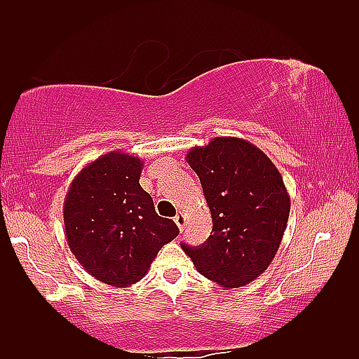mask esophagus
<instances>
[{
	"instance_id": "esophagus-1",
	"label": "esophagus",
	"mask_w": 359,
	"mask_h": 359,
	"mask_svg": "<svg viewBox=\"0 0 359 359\" xmlns=\"http://www.w3.org/2000/svg\"><path fill=\"white\" fill-rule=\"evenodd\" d=\"M174 222H175V224L177 226H179V229H184V226H185V222H187V218H185V215H184V212H179L174 217Z\"/></svg>"
}]
</instances>
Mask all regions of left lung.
<instances>
[{
    "instance_id": "8db88e82",
    "label": "left lung",
    "mask_w": 359,
    "mask_h": 359,
    "mask_svg": "<svg viewBox=\"0 0 359 359\" xmlns=\"http://www.w3.org/2000/svg\"><path fill=\"white\" fill-rule=\"evenodd\" d=\"M198 175L213 228L202 246H187L200 274L226 289L250 284L274 259L287 228L290 197L259 147L240 137H213L187 154Z\"/></svg>"
}]
</instances>
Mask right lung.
Returning a JSON list of instances; mask_svg holds the SVG:
<instances>
[{
    "instance_id": "right-lung-1",
    "label": "right lung",
    "mask_w": 359,
    "mask_h": 359,
    "mask_svg": "<svg viewBox=\"0 0 359 359\" xmlns=\"http://www.w3.org/2000/svg\"><path fill=\"white\" fill-rule=\"evenodd\" d=\"M141 172L140 157L111 151L76 174L64 202L70 251L90 276L114 287L140 283L179 235L172 219L156 213Z\"/></svg>"
}]
</instances>
